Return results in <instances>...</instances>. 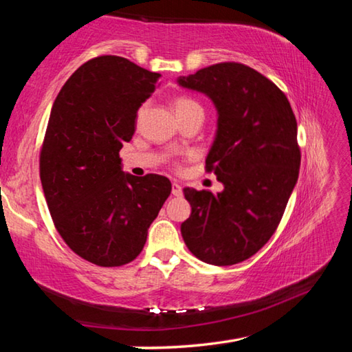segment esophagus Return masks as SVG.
<instances>
[{
	"label": "esophagus",
	"mask_w": 352,
	"mask_h": 352,
	"mask_svg": "<svg viewBox=\"0 0 352 352\" xmlns=\"http://www.w3.org/2000/svg\"><path fill=\"white\" fill-rule=\"evenodd\" d=\"M183 194V188L180 186L178 183H172V195H175V197H180Z\"/></svg>",
	"instance_id": "obj_1"
}]
</instances>
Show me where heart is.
<instances>
[{
  "instance_id": "obj_1",
  "label": "heart",
  "mask_w": 352,
  "mask_h": 352,
  "mask_svg": "<svg viewBox=\"0 0 352 352\" xmlns=\"http://www.w3.org/2000/svg\"><path fill=\"white\" fill-rule=\"evenodd\" d=\"M174 109H175V113H177V111L192 110V109L201 110V107L197 102H195V100L189 99V98H178V99H175V102H174Z\"/></svg>"
}]
</instances>
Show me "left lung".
I'll list each match as a JSON object with an SVG mask.
<instances>
[{"label":"left lung","instance_id":"8db88e82","mask_svg":"<svg viewBox=\"0 0 352 352\" xmlns=\"http://www.w3.org/2000/svg\"><path fill=\"white\" fill-rule=\"evenodd\" d=\"M177 83L214 104L206 169L223 184L217 194L184 188L183 241L206 264L233 265L264 247L283 217L300 172L296 119L285 94L247 65H211Z\"/></svg>","mask_w":352,"mask_h":352}]
</instances>
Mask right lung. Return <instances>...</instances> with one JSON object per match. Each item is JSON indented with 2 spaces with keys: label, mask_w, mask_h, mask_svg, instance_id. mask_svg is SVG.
Segmentation results:
<instances>
[{
  "label": "right lung",
  "mask_w": 352,
  "mask_h": 352,
  "mask_svg": "<svg viewBox=\"0 0 352 352\" xmlns=\"http://www.w3.org/2000/svg\"><path fill=\"white\" fill-rule=\"evenodd\" d=\"M160 77L124 57L100 56L77 68L52 104L40 153L46 204L67 245L100 267L141 253L170 194L169 178L135 177L119 158Z\"/></svg>",
  "instance_id": "obj_1"
}]
</instances>
